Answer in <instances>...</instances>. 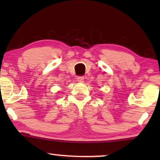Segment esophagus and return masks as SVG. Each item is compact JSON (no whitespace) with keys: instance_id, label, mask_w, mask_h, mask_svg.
Returning a JSON list of instances; mask_svg holds the SVG:
<instances>
[{"instance_id":"1","label":"esophagus","mask_w":160,"mask_h":160,"mask_svg":"<svg viewBox=\"0 0 160 160\" xmlns=\"http://www.w3.org/2000/svg\"><path fill=\"white\" fill-rule=\"evenodd\" d=\"M84 78L83 77V76H78L76 79H77V82H78L82 83L83 82H84Z\"/></svg>"}]
</instances>
